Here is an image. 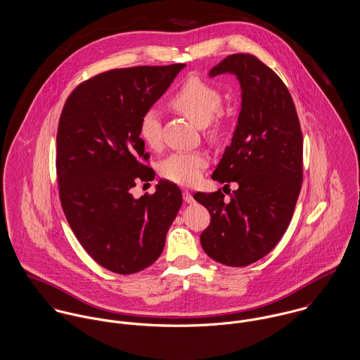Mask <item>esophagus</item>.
Returning a JSON list of instances; mask_svg holds the SVG:
<instances>
[{"label": "esophagus", "mask_w": 360, "mask_h": 360, "mask_svg": "<svg viewBox=\"0 0 360 360\" xmlns=\"http://www.w3.org/2000/svg\"><path fill=\"white\" fill-rule=\"evenodd\" d=\"M182 196H184V200H185V202H193L195 201V199H193V196H192V193L189 192V191H184L182 192Z\"/></svg>", "instance_id": "34e87169"}]
</instances>
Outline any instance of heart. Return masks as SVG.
Segmentation results:
<instances>
[{
  "label": "heart",
  "mask_w": 360,
  "mask_h": 360,
  "mask_svg": "<svg viewBox=\"0 0 360 360\" xmlns=\"http://www.w3.org/2000/svg\"><path fill=\"white\" fill-rule=\"evenodd\" d=\"M169 106L198 127H204L210 141L218 142L229 131V116L221 109L222 92L211 82L199 76L184 81L169 98ZM139 136L152 149L161 145L160 115L156 109H148L139 120ZM208 165V159L201 152H178L161 161L159 171L162 178L178 185H193Z\"/></svg>",
  "instance_id": "b5f03b06"
}]
</instances>
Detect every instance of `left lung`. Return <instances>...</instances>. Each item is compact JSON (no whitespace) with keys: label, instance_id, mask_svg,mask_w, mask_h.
<instances>
[{"label":"left lung","instance_id":"obj_1","mask_svg":"<svg viewBox=\"0 0 360 360\" xmlns=\"http://www.w3.org/2000/svg\"><path fill=\"white\" fill-rule=\"evenodd\" d=\"M222 73L238 76L241 110L212 179L239 188L228 200L221 189L193 198L211 217L200 236L202 250L239 268L271 252L287 231L302 185L304 139L292 98L269 66L251 53H233L210 76Z\"/></svg>","mask_w":360,"mask_h":360}]
</instances>
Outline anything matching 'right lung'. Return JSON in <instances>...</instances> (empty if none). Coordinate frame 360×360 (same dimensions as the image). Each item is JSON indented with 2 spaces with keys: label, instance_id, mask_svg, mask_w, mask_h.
I'll use <instances>...</instances> for the list:
<instances>
[{
  "label": "right lung",
  "instance_id": "1",
  "mask_svg": "<svg viewBox=\"0 0 360 360\" xmlns=\"http://www.w3.org/2000/svg\"><path fill=\"white\" fill-rule=\"evenodd\" d=\"M185 66L99 73L77 85L62 109L56 134L60 204L84 250L110 272L131 275L150 266L181 208V189L169 181L139 199L131 191L155 178L139 120Z\"/></svg>",
  "mask_w": 360,
  "mask_h": 360
}]
</instances>
